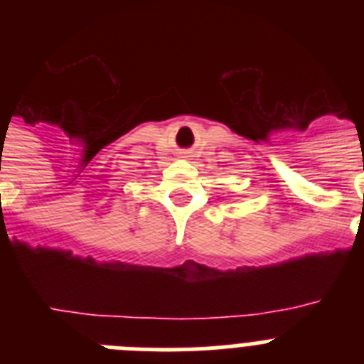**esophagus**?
Here are the masks:
<instances>
[{"mask_svg":"<svg viewBox=\"0 0 364 364\" xmlns=\"http://www.w3.org/2000/svg\"><path fill=\"white\" fill-rule=\"evenodd\" d=\"M188 156H191V154H189L188 151H182V159H188Z\"/></svg>","mask_w":364,"mask_h":364,"instance_id":"esophagus-1","label":"esophagus"}]
</instances>
